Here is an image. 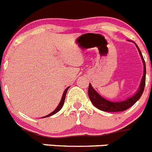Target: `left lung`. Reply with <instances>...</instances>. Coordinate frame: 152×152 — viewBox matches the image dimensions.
Here are the masks:
<instances>
[{
	"label": "left lung",
	"mask_w": 152,
	"mask_h": 152,
	"mask_svg": "<svg viewBox=\"0 0 152 152\" xmlns=\"http://www.w3.org/2000/svg\"><path fill=\"white\" fill-rule=\"evenodd\" d=\"M130 41V40H129ZM134 44L137 46V49L139 51L140 56H141L142 61L143 63V67H144V70H143V76L142 78L141 83H140L139 88L137 91L134 94L132 97H129V98L126 99V100H122V101H110V100H106V99L103 98L102 96H100L95 90L91 86V83L89 84L88 87V96L90 98L91 101L93 103V105L97 109L100 110L105 112H111V113H114V112H121L124 111V110H127L130 108V106H132L134 104H135L136 102L141 97L142 94L144 91L145 85V73H146V68H145V63L144 58H143L140 49H139L138 46L134 42Z\"/></svg>",
	"instance_id": "8db88e82"
}]
</instances>
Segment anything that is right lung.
<instances>
[{
	"mask_svg": "<svg viewBox=\"0 0 152 152\" xmlns=\"http://www.w3.org/2000/svg\"><path fill=\"white\" fill-rule=\"evenodd\" d=\"M69 88V87L66 88L65 89V90H64V91L63 95H62V97H61V100L60 103H59V104H58V106H57V108L55 109V110H54L53 112H52V113H51L50 114H49V115H47L43 116V117H42V118H43L49 117V116H51V115H52L55 114V113H58V112H59V111H60L61 110L62 106H63L64 103V100H65V97H66V91H67V90H68V88Z\"/></svg>",
	"mask_w": 152,
	"mask_h": 152,
	"instance_id": "add662e5",
	"label": "right lung"
}]
</instances>
